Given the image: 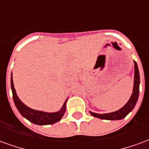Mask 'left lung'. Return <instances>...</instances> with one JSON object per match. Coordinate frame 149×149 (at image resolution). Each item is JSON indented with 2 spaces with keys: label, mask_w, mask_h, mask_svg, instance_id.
Here are the masks:
<instances>
[{
  "label": "left lung",
  "mask_w": 149,
  "mask_h": 149,
  "mask_svg": "<svg viewBox=\"0 0 149 149\" xmlns=\"http://www.w3.org/2000/svg\"><path fill=\"white\" fill-rule=\"evenodd\" d=\"M139 88H140V74H139V69L136 62L134 61V82H133V89L131 97L128 100V102L125 104L121 109H120L115 112H109V113H96V112H90V114L97 118L102 119V120H122L128 115V113L132 111L134 109L136 104L137 102L138 97H139Z\"/></svg>",
  "instance_id": "8db88e82"
}]
</instances>
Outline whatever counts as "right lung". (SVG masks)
Here are the masks:
<instances>
[{
	"label": "right lung",
	"instance_id": "1",
	"mask_svg": "<svg viewBox=\"0 0 149 149\" xmlns=\"http://www.w3.org/2000/svg\"><path fill=\"white\" fill-rule=\"evenodd\" d=\"M11 88L13 92V97L14 100L15 105L17 107L19 112L21 113V116L27 119L32 123L37 125H48L55 124L56 122H58L63 117L65 114V110H66V102L68 98L66 99L65 103L61 109L56 112H47L39 111V110H35L31 109L27 105H25L22 101H21L17 94L15 90L13 81V76L11 74Z\"/></svg>",
	"mask_w": 149,
	"mask_h": 149
}]
</instances>
